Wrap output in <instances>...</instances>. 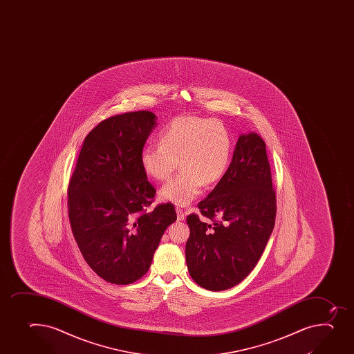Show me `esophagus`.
<instances>
[{"label":"esophagus","mask_w":354,"mask_h":354,"mask_svg":"<svg viewBox=\"0 0 354 354\" xmlns=\"http://www.w3.org/2000/svg\"><path fill=\"white\" fill-rule=\"evenodd\" d=\"M175 211H176V216H178V221H185V214H183V211L180 209V207H176L175 209Z\"/></svg>","instance_id":"34e87169"}]
</instances>
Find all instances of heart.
<instances>
[{
  "label": "heart",
  "mask_w": 354,
  "mask_h": 354,
  "mask_svg": "<svg viewBox=\"0 0 354 354\" xmlns=\"http://www.w3.org/2000/svg\"><path fill=\"white\" fill-rule=\"evenodd\" d=\"M158 145H147L140 151L144 174L164 181L180 166L183 171L165 183L159 198L186 207L200 196L205 185L224 176L232 153V137L219 120L180 116L159 133Z\"/></svg>",
  "instance_id": "b5f03b06"
}]
</instances>
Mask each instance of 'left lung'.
<instances>
[{"label": "left lung", "instance_id": "left-lung-1", "mask_svg": "<svg viewBox=\"0 0 354 354\" xmlns=\"http://www.w3.org/2000/svg\"><path fill=\"white\" fill-rule=\"evenodd\" d=\"M198 209L212 223L187 217L188 271L205 290H227L255 268L276 219V193L259 133L239 136L230 167Z\"/></svg>", "mask_w": 354, "mask_h": 354}]
</instances>
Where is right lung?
<instances>
[{
  "label": "right lung",
  "instance_id": "add662e5",
  "mask_svg": "<svg viewBox=\"0 0 354 354\" xmlns=\"http://www.w3.org/2000/svg\"><path fill=\"white\" fill-rule=\"evenodd\" d=\"M157 124L149 111L104 120L85 137L69 183L75 240L88 266L109 283L142 278L166 228L176 221L171 203L147 211L156 190L140 154Z\"/></svg>",
  "mask_w": 354,
  "mask_h": 354
}]
</instances>
